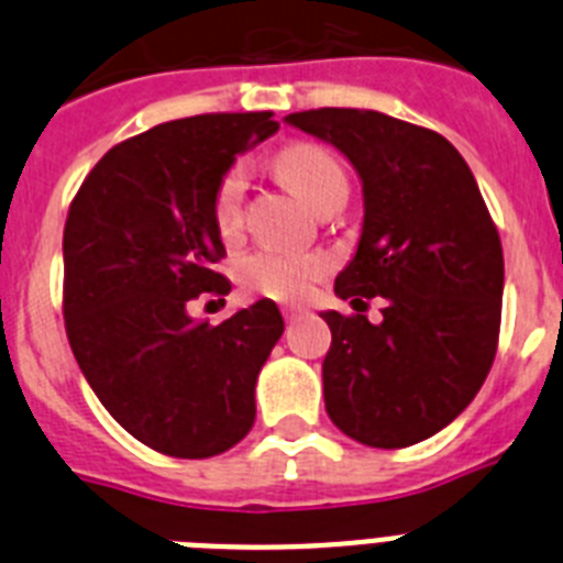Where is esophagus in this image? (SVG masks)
Here are the masks:
<instances>
[{
    "label": "esophagus",
    "mask_w": 563,
    "mask_h": 563,
    "mask_svg": "<svg viewBox=\"0 0 563 563\" xmlns=\"http://www.w3.org/2000/svg\"><path fill=\"white\" fill-rule=\"evenodd\" d=\"M298 316H301V310H296V307H285V321H287V324H292V321H296Z\"/></svg>",
    "instance_id": "34e87169"
}]
</instances>
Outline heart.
<instances>
[{
    "label": "heart",
    "instance_id": "obj_1",
    "mask_svg": "<svg viewBox=\"0 0 563 563\" xmlns=\"http://www.w3.org/2000/svg\"><path fill=\"white\" fill-rule=\"evenodd\" d=\"M276 172L305 206L316 208L338 188H346V174L335 154L318 143H290L276 154ZM245 172L233 166L213 194V225L222 236H233L242 225ZM330 262L316 253L256 251L239 262V282L256 296L276 301H298L324 276Z\"/></svg>",
    "mask_w": 563,
    "mask_h": 563
}]
</instances>
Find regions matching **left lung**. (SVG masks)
I'll return each instance as SVG.
<instances>
[{"label": "left lung", "mask_w": 563, "mask_h": 563, "mask_svg": "<svg viewBox=\"0 0 563 563\" xmlns=\"http://www.w3.org/2000/svg\"><path fill=\"white\" fill-rule=\"evenodd\" d=\"M330 143L361 177L363 222L335 296L355 316L321 312L330 420L372 449H406L454 422L496 355L505 258L474 174L442 134L375 109L285 118ZM387 298L377 325L365 298Z\"/></svg>", "instance_id": "1"}]
</instances>
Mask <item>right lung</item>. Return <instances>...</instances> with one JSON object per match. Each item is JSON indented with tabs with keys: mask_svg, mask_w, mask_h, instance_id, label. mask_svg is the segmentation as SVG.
Instances as JSON below:
<instances>
[{
	"mask_svg": "<svg viewBox=\"0 0 563 563\" xmlns=\"http://www.w3.org/2000/svg\"><path fill=\"white\" fill-rule=\"evenodd\" d=\"M271 112L194 114L103 154L64 225V321L103 409L148 449L206 460L256 420V380L285 332L262 298L222 324L188 301L231 290L213 194L236 154L276 134Z\"/></svg>",
	"mask_w": 563,
	"mask_h": 563,
	"instance_id": "add662e5",
	"label": "right lung"
}]
</instances>
